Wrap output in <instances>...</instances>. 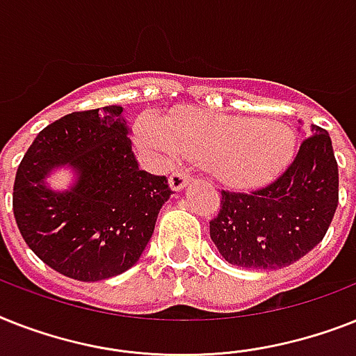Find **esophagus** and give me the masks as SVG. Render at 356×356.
Masks as SVG:
<instances>
[{
  "instance_id": "esophagus-1",
  "label": "esophagus",
  "mask_w": 356,
  "mask_h": 356,
  "mask_svg": "<svg viewBox=\"0 0 356 356\" xmlns=\"http://www.w3.org/2000/svg\"><path fill=\"white\" fill-rule=\"evenodd\" d=\"M188 181H190V173L183 168H177L172 175H170V186H172L173 190H183L188 184Z\"/></svg>"
}]
</instances>
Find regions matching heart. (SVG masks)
Masks as SVG:
<instances>
[{"mask_svg":"<svg viewBox=\"0 0 356 356\" xmlns=\"http://www.w3.org/2000/svg\"><path fill=\"white\" fill-rule=\"evenodd\" d=\"M138 135L166 159L181 153L208 161L216 177L230 186H258L285 168L294 149L293 129L256 117L186 109L168 118L144 117Z\"/></svg>","mask_w":356,"mask_h":356,"instance_id":"obj_1","label":"heart"}]
</instances>
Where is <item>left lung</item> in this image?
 <instances>
[{
  "mask_svg": "<svg viewBox=\"0 0 356 356\" xmlns=\"http://www.w3.org/2000/svg\"><path fill=\"white\" fill-rule=\"evenodd\" d=\"M337 204L338 164L331 137L311 124V135L273 183L252 192L221 190L210 238L232 265L287 267L322 241Z\"/></svg>",
  "mask_w": 356,
  "mask_h": 356,
  "instance_id": "1",
  "label": "left lung"
}]
</instances>
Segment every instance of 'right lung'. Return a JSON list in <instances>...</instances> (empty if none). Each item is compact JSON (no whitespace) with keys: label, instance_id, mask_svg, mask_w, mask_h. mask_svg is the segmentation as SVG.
I'll list each match as a JSON object with an SVG mask.
<instances>
[{"label":"right lung","instance_id":"1","mask_svg":"<svg viewBox=\"0 0 356 356\" xmlns=\"http://www.w3.org/2000/svg\"><path fill=\"white\" fill-rule=\"evenodd\" d=\"M122 106L74 111L43 128L16 172L13 210L25 243L63 276L98 282L138 261L172 195L164 175L138 168ZM79 181L56 194L42 177L56 165Z\"/></svg>","mask_w":356,"mask_h":356}]
</instances>
